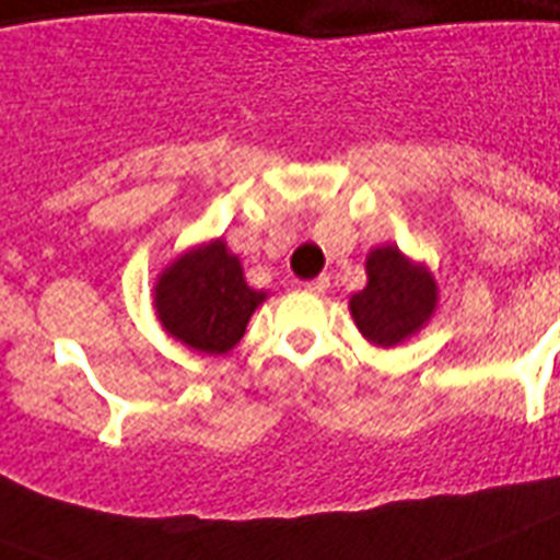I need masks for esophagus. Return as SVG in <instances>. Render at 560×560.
<instances>
[{
	"instance_id": "obj_1",
	"label": "esophagus",
	"mask_w": 560,
	"mask_h": 560,
	"mask_svg": "<svg viewBox=\"0 0 560 560\" xmlns=\"http://www.w3.org/2000/svg\"><path fill=\"white\" fill-rule=\"evenodd\" d=\"M327 288H330V279H327V276H319V279H313L304 284V290H311V293H316V295L325 293Z\"/></svg>"
}]
</instances>
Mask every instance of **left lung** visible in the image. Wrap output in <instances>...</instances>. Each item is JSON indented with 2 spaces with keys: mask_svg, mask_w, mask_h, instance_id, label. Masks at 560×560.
I'll use <instances>...</instances> for the list:
<instances>
[{
  "mask_svg": "<svg viewBox=\"0 0 560 560\" xmlns=\"http://www.w3.org/2000/svg\"><path fill=\"white\" fill-rule=\"evenodd\" d=\"M365 290L351 295V316L371 345L394 348L420 334L438 311V281L429 267L406 258L394 244L368 253Z\"/></svg>",
  "mask_w": 560,
  "mask_h": 560,
  "instance_id": "8db88e82",
  "label": "left lung"
}]
</instances>
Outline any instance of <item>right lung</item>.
Returning <instances> with one entry per match:
<instances>
[{
  "instance_id": "add662e5",
  "label": "right lung",
  "mask_w": 560,
  "mask_h": 560,
  "mask_svg": "<svg viewBox=\"0 0 560 560\" xmlns=\"http://www.w3.org/2000/svg\"><path fill=\"white\" fill-rule=\"evenodd\" d=\"M265 299L267 293L244 281L238 256L221 238L186 249L154 284L163 330L209 357L233 351Z\"/></svg>"
}]
</instances>
